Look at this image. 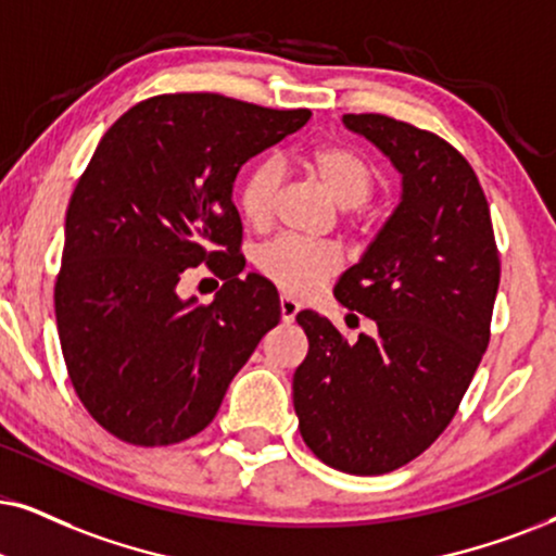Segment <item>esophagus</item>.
<instances>
[{
    "instance_id": "obj_1",
    "label": "esophagus",
    "mask_w": 556,
    "mask_h": 556,
    "mask_svg": "<svg viewBox=\"0 0 556 556\" xmlns=\"http://www.w3.org/2000/svg\"><path fill=\"white\" fill-rule=\"evenodd\" d=\"M279 311H282V320L285 323H292L294 315L300 313V302L294 300V298H290V294H282V298H279Z\"/></svg>"
}]
</instances>
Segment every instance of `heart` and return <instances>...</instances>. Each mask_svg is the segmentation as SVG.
Returning <instances> with one entry per match:
<instances>
[{
	"instance_id": "1",
	"label": "heart",
	"mask_w": 556,
	"mask_h": 556,
	"mask_svg": "<svg viewBox=\"0 0 556 556\" xmlns=\"http://www.w3.org/2000/svg\"><path fill=\"white\" fill-rule=\"evenodd\" d=\"M336 205L343 207L346 220H354L359 210L377 194L379 172L367 153L346 143H320L300 159ZM285 172L274 159L258 161L243 174L236 189L238 213L251 228L264 230L277 213ZM256 266L269 282L290 294H307L328 282L341 269V254L330 243H307L298 238H274L256 254Z\"/></svg>"
}]
</instances>
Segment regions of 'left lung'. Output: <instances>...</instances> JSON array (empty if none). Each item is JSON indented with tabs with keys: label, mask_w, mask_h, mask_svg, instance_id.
<instances>
[{
	"label": "left lung",
	"mask_w": 556,
	"mask_h": 556,
	"mask_svg": "<svg viewBox=\"0 0 556 556\" xmlns=\"http://www.w3.org/2000/svg\"><path fill=\"white\" fill-rule=\"evenodd\" d=\"M403 174V200L336 285V300L377 323L349 343L302 311L305 362L292 397L302 441L328 467L384 475L446 431L490 343L501 256L469 161L431 130L364 112L343 115Z\"/></svg>",
	"instance_id": "8db88e82"
}]
</instances>
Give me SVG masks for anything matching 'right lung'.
<instances>
[{"instance_id":"1","label":"right lung","mask_w":556,"mask_h":556,"mask_svg":"<svg viewBox=\"0 0 556 556\" xmlns=\"http://www.w3.org/2000/svg\"><path fill=\"white\" fill-rule=\"evenodd\" d=\"M307 121L311 110L177 91L132 104L102 136L68 202L53 300L76 395L115 439H192L279 323L274 285L241 277L233 181ZM200 263L224 279L207 306L176 294Z\"/></svg>"}]
</instances>
